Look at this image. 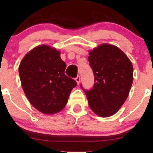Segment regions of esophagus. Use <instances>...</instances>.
Instances as JSON below:
<instances>
[{"label":"esophagus","mask_w":153,"mask_h":153,"mask_svg":"<svg viewBox=\"0 0 153 153\" xmlns=\"http://www.w3.org/2000/svg\"><path fill=\"white\" fill-rule=\"evenodd\" d=\"M75 80H76L77 83H78V84L80 83V75H78V76H77L76 78H75Z\"/></svg>","instance_id":"34e87169"}]
</instances>
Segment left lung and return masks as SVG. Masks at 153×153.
<instances>
[{
    "label": "left lung",
    "mask_w": 153,
    "mask_h": 153,
    "mask_svg": "<svg viewBox=\"0 0 153 153\" xmlns=\"http://www.w3.org/2000/svg\"><path fill=\"white\" fill-rule=\"evenodd\" d=\"M89 65L94 75V85L85 92L91 110L107 117L114 114L125 102L133 82V66L118 47L102 44L90 52Z\"/></svg>",
    "instance_id": "8db88e82"
}]
</instances>
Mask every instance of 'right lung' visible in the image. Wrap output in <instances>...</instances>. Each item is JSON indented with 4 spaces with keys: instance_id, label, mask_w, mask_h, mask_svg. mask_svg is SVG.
<instances>
[{
    "instance_id": "add662e5",
    "label": "right lung",
    "mask_w": 153,
    "mask_h": 153,
    "mask_svg": "<svg viewBox=\"0 0 153 153\" xmlns=\"http://www.w3.org/2000/svg\"><path fill=\"white\" fill-rule=\"evenodd\" d=\"M60 53L47 45L38 46L23 58L19 68L23 89L31 104L52 114L65 106L75 80L65 74L66 64Z\"/></svg>"
}]
</instances>
